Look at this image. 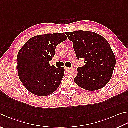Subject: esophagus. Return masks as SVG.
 Segmentation results:
<instances>
[{"mask_svg": "<svg viewBox=\"0 0 128 128\" xmlns=\"http://www.w3.org/2000/svg\"><path fill=\"white\" fill-rule=\"evenodd\" d=\"M64 68H65V69H66V70H69V69H70V68H68V67H66V66H65Z\"/></svg>", "mask_w": 128, "mask_h": 128, "instance_id": "obj_1", "label": "esophagus"}]
</instances>
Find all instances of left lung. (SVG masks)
<instances>
[{
  "label": "left lung",
  "mask_w": 128,
  "mask_h": 128,
  "mask_svg": "<svg viewBox=\"0 0 128 128\" xmlns=\"http://www.w3.org/2000/svg\"><path fill=\"white\" fill-rule=\"evenodd\" d=\"M73 42L77 59H84L78 68L74 82L88 90L101 89L108 84L116 64L114 54L106 39L93 32L78 31L66 33Z\"/></svg>",
  "instance_id": "left-lung-1"
}]
</instances>
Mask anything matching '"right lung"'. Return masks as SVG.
<instances>
[{
  "instance_id": "add662e5",
  "label": "right lung",
  "mask_w": 128,
  "mask_h": 128,
  "mask_svg": "<svg viewBox=\"0 0 128 128\" xmlns=\"http://www.w3.org/2000/svg\"><path fill=\"white\" fill-rule=\"evenodd\" d=\"M67 39L63 33L48 34L33 37L20 48L17 62L18 74L28 91L46 96L55 92L64 76V68L49 64L58 45Z\"/></svg>"
}]
</instances>
